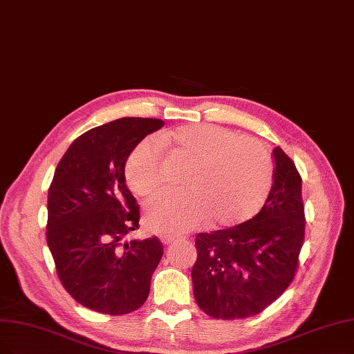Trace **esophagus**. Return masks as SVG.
I'll list each match as a JSON object with an SVG mask.
<instances>
[{
    "instance_id": "34e87169",
    "label": "esophagus",
    "mask_w": 354,
    "mask_h": 354,
    "mask_svg": "<svg viewBox=\"0 0 354 354\" xmlns=\"http://www.w3.org/2000/svg\"><path fill=\"white\" fill-rule=\"evenodd\" d=\"M176 238H177L176 235H167V234H164V235H161V241H162L165 245H168V244H171Z\"/></svg>"
}]
</instances>
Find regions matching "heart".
<instances>
[{
  "mask_svg": "<svg viewBox=\"0 0 354 354\" xmlns=\"http://www.w3.org/2000/svg\"><path fill=\"white\" fill-rule=\"evenodd\" d=\"M162 148L190 164L186 192H162L145 203L148 228L183 234L206 222L231 228L259 214L274 180L270 152L260 140L215 124H186L138 144L124 168L131 190L145 197L165 183Z\"/></svg>",
  "mask_w": 354,
  "mask_h": 354,
  "instance_id": "1",
  "label": "heart"
}]
</instances>
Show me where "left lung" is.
I'll use <instances>...</instances> for the list:
<instances>
[{
	"instance_id": "1",
	"label": "left lung",
	"mask_w": 354,
	"mask_h": 354,
	"mask_svg": "<svg viewBox=\"0 0 354 354\" xmlns=\"http://www.w3.org/2000/svg\"><path fill=\"white\" fill-rule=\"evenodd\" d=\"M274 180L261 210L228 230L196 235L192 268L197 305L212 318L260 314L293 281L305 238L302 178L276 147Z\"/></svg>"
}]
</instances>
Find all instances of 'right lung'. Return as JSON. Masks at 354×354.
<instances>
[{
	"label": "right lung",
	"instance_id": "right-lung-1",
	"mask_svg": "<svg viewBox=\"0 0 354 354\" xmlns=\"http://www.w3.org/2000/svg\"><path fill=\"white\" fill-rule=\"evenodd\" d=\"M160 119L123 118L78 136L55 169L46 241L65 290L88 309L124 315L142 306L162 257L157 236L122 239L139 228V205L124 164Z\"/></svg>",
	"mask_w": 354,
	"mask_h": 354
}]
</instances>
